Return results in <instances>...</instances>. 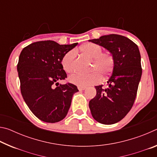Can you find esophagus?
Instances as JSON below:
<instances>
[{
  "mask_svg": "<svg viewBox=\"0 0 157 157\" xmlns=\"http://www.w3.org/2000/svg\"><path fill=\"white\" fill-rule=\"evenodd\" d=\"M78 89L79 91H83V90L86 89V87L85 86H78Z\"/></svg>",
  "mask_w": 157,
  "mask_h": 157,
  "instance_id": "1",
  "label": "esophagus"
}]
</instances>
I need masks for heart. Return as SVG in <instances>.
<instances>
[{"label":"heart","mask_w":157,"mask_h":157,"mask_svg":"<svg viewBox=\"0 0 157 157\" xmlns=\"http://www.w3.org/2000/svg\"><path fill=\"white\" fill-rule=\"evenodd\" d=\"M79 50L91 59H94L91 71L95 72L89 75L76 73L71 75L69 79L72 83L80 86L95 84L101 79L100 76L98 75V74L105 78L109 75L112 71L115 63V59L113 53L109 50L102 51V47L100 45L91 42L85 44L79 47ZM62 65L66 73H72L75 71V52L74 50H70L63 55L62 59Z\"/></svg>","instance_id":"obj_1"}]
</instances>
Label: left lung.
<instances>
[{"label":"left lung","mask_w":157,"mask_h":157,"mask_svg":"<svg viewBox=\"0 0 157 157\" xmlns=\"http://www.w3.org/2000/svg\"><path fill=\"white\" fill-rule=\"evenodd\" d=\"M113 53L115 63L109 87L96 86V95L90 100L91 115L98 123L111 124L121 121L131 109L142 75L137 45L119 34H109L89 40Z\"/></svg>","instance_id":"8db88e82"}]
</instances>
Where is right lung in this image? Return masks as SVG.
Here are the masks:
<instances>
[{
	"label": "right lung",
	"instance_id": "obj_1",
	"mask_svg": "<svg viewBox=\"0 0 157 157\" xmlns=\"http://www.w3.org/2000/svg\"><path fill=\"white\" fill-rule=\"evenodd\" d=\"M77 45L41 41L28 45L21 52L17 71L21 95L34 115L42 121L54 123L63 120L73 95L78 91L75 85L69 82L58 83L67 78L62 57Z\"/></svg>",
	"mask_w": 157,
	"mask_h": 157
}]
</instances>
